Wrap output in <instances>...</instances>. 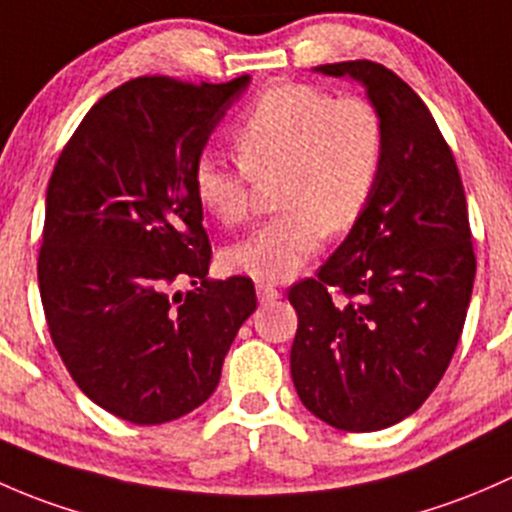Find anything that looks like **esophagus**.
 Segmentation results:
<instances>
[{"label": "esophagus", "instance_id": "obj_1", "mask_svg": "<svg viewBox=\"0 0 512 512\" xmlns=\"http://www.w3.org/2000/svg\"><path fill=\"white\" fill-rule=\"evenodd\" d=\"M256 295H258V303H261V305L273 303V300L281 298L278 288L271 286V283H256Z\"/></svg>", "mask_w": 512, "mask_h": 512}]
</instances>
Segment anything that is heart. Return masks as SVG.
<instances>
[{"label":"heart","instance_id":"b5f03b06","mask_svg":"<svg viewBox=\"0 0 512 512\" xmlns=\"http://www.w3.org/2000/svg\"><path fill=\"white\" fill-rule=\"evenodd\" d=\"M239 157L204 150L192 170L194 197L231 226L246 219L256 179H273L283 209L224 251L241 276L281 283L298 276L325 234L365 214L384 165L387 130L367 98H337L308 83L268 88L234 130Z\"/></svg>","mask_w":512,"mask_h":512}]
</instances>
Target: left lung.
<instances>
[{
  "instance_id": "left-lung-1",
  "label": "left lung",
  "mask_w": 512,
  "mask_h": 512,
  "mask_svg": "<svg viewBox=\"0 0 512 512\" xmlns=\"http://www.w3.org/2000/svg\"><path fill=\"white\" fill-rule=\"evenodd\" d=\"M362 83L387 130L372 202L318 276L295 283L291 377L300 402L342 431H379L426 402L471 303L466 194L434 115L374 61L315 66Z\"/></svg>"
}]
</instances>
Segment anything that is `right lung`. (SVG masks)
Instances as JSON below:
<instances>
[{
    "label": "right lung",
    "mask_w": 512,
    "mask_h": 512,
    "mask_svg": "<svg viewBox=\"0 0 512 512\" xmlns=\"http://www.w3.org/2000/svg\"><path fill=\"white\" fill-rule=\"evenodd\" d=\"M251 76H142L88 110L46 189L39 291L73 382L105 412L165 424L207 402L256 310L251 278L212 281L192 170ZM195 288L182 294L179 282Z\"/></svg>",
    "instance_id": "obj_1"
}]
</instances>
